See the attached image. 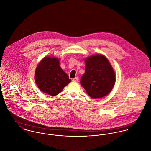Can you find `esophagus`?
Listing matches in <instances>:
<instances>
[{
  "instance_id": "obj_1",
  "label": "esophagus",
  "mask_w": 151,
  "mask_h": 151,
  "mask_svg": "<svg viewBox=\"0 0 151 151\" xmlns=\"http://www.w3.org/2000/svg\"><path fill=\"white\" fill-rule=\"evenodd\" d=\"M73 82H77L78 81V77H75L73 80H72Z\"/></svg>"
}]
</instances>
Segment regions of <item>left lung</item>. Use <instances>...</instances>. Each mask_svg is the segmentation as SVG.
Wrapping results in <instances>:
<instances>
[{
	"label": "left lung",
	"instance_id": "left-lung-1",
	"mask_svg": "<svg viewBox=\"0 0 151 151\" xmlns=\"http://www.w3.org/2000/svg\"><path fill=\"white\" fill-rule=\"evenodd\" d=\"M86 73L80 80L81 86L92 98H100L109 94L116 81L114 71L104 55L96 54L85 59Z\"/></svg>",
	"mask_w": 151,
	"mask_h": 151
}]
</instances>
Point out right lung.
<instances>
[{"instance_id":"add662e5","label":"right lung","mask_w":151,"mask_h":151,"mask_svg":"<svg viewBox=\"0 0 151 151\" xmlns=\"http://www.w3.org/2000/svg\"><path fill=\"white\" fill-rule=\"evenodd\" d=\"M58 58L45 57L38 65L35 72V80L40 89L51 96L62 92L71 80L60 66Z\"/></svg>"}]
</instances>
